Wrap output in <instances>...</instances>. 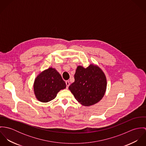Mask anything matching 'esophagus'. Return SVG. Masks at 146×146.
I'll use <instances>...</instances> for the list:
<instances>
[{
    "instance_id": "esophagus-1",
    "label": "esophagus",
    "mask_w": 146,
    "mask_h": 146,
    "mask_svg": "<svg viewBox=\"0 0 146 146\" xmlns=\"http://www.w3.org/2000/svg\"><path fill=\"white\" fill-rule=\"evenodd\" d=\"M66 88L68 89L69 85H70V82L69 81H66Z\"/></svg>"
}]
</instances>
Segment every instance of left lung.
<instances>
[{"label":"left lung","mask_w":146,"mask_h":146,"mask_svg":"<svg viewBox=\"0 0 146 146\" xmlns=\"http://www.w3.org/2000/svg\"><path fill=\"white\" fill-rule=\"evenodd\" d=\"M74 78L75 82L68 89L80 104L90 106L102 99L107 88V79L99 66L93 64L86 68L78 66Z\"/></svg>","instance_id":"1"}]
</instances>
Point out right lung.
Instances as JSON below:
<instances>
[{
  "mask_svg": "<svg viewBox=\"0 0 146 146\" xmlns=\"http://www.w3.org/2000/svg\"><path fill=\"white\" fill-rule=\"evenodd\" d=\"M33 87L36 98L46 103L54 99L61 90L66 88V85L56 69L49 67L38 75Z\"/></svg>",
  "mask_w": 146,
  "mask_h": 146,
  "instance_id": "1",
  "label": "right lung"
}]
</instances>
